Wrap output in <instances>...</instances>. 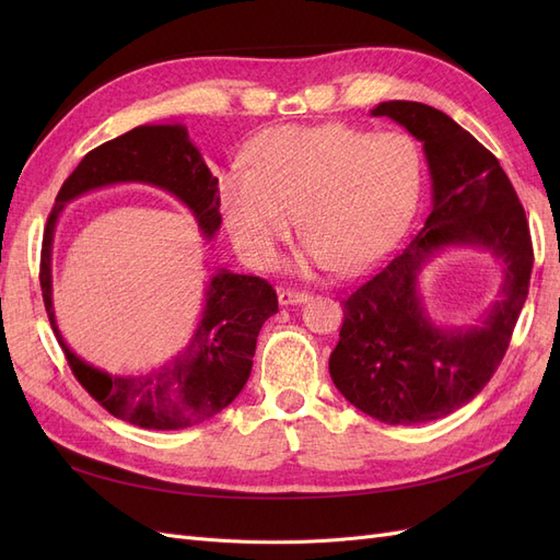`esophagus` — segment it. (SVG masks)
Listing matches in <instances>:
<instances>
[{"label": "esophagus", "instance_id": "esophagus-1", "mask_svg": "<svg viewBox=\"0 0 560 560\" xmlns=\"http://www.w3.org/2000/svg\"><path fill=\"white\" fill-rule=\"evenodd\" d=\"M308 299H311V294L303 292V290H282L278 294L280 306H296V303H303V301H308Z\"/></svg>", "mask_w": 560, "mask_h": 560}]
</instances>
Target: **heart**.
I'll return each instance as SVG.
<instances>
[{
  "instance_id": "obj_1",
  "label": "heart",
  "mask_w": 560,
  "mask_h": 560,
  "mask_svg": "<svg viewBox=\"0 0 560 560\" xmlns=\"http://www.w3.org/2000/svg\"><path fill=\"white\" fill-rule=\"evenodd\" d=\"M249 171L219 177V208L243 257L270 268L301 214V270L360 273L393 249L418 206L422 159L404 132L348 124L276 126L247 147Z\"/></svg>"
}]
</instances>
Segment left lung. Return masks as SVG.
I'll list each match as a JSON object with an SVG mask.
<instances>
[{"label": "left lung", "instance_id": "left-lung-1", "mask_svg": "<svg viewBox=\"0 0 560 560\" xmlns=\"http://www.w3.org/2000/svg\"><path fill=\"white\" fill-rule=\"evenodd\" d=\"M371 114L393 118L422 142L432 206L411 243L341 301L329 374L366 416L418 425L457 411L493 378L528 296L533 241L500 161L451 116L409 100H389ZM451 244L488 248L503 264L501 299L474 328L434 326L417 292L421 266Z\"/></svg>", "mask_w": 560, "mask_h": 560}]
</instances>
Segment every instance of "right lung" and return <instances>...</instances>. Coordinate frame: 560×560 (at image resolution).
Wrapping results in <instances>:
<instances>
[{"instance_id": "add662e5", "label": "right lung", "mask_w": 560, "mask_h": 560, "mask_svg": "<svg viewBox=\"0 0 560 560\" xmlns=\"http://www.w3.org/2000/svg\"><path fill=\"white\" fill-rule=\"evenodd\" d=\"M142 182L179 198L206 238L222 226L219 179L182 124L138 126L89 151L65 179L42 241L39 282L50 327L74 378L114 418L142 430H182L217 416L245 387L257 336L278 313V294L264 278L219 270L206 290V308L189 346L161 369L138 376H109L70 350L60 336L50 299L54 231L67 202L100 186Z\"/></svg>"}]
</instances>
